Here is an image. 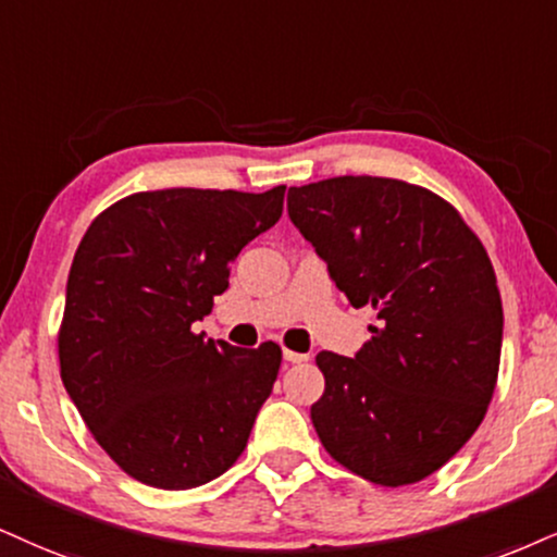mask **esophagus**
I'll return each instance as SVG.
<instances>
[{"instance_id":"obj_1","label":"esophagus","mask_w":557,"mask_h":557,"mask_svg":"<svg viewBox=\"0 0 557 557\" xmlns=\"http://www.w3.org/2000/svg\"><path fill=\"white\" fill-rule=\"evenodd\" d=\"M284 359L289 361V363H301V361L310 359V356H307V354H299V351H289V348H284Z\"/></svg>"}]
</instances>
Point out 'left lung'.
<instances>
[{
  "label": "left lung",
  "instance_id": "obj_1",
  "mask_svg": "<svg viewBox=\"0 0 557 557\" xmlns=\"http://www.w3.org/2000/svg\"><path fill=\"white\" fill-rule=\"evenodd\" d=\"M289 216L351 307L376 312L354 359H314L322 446L384 488L429 478L475 434L498 382L504 307L488 252L455 206L395 177L289 188Z\"/></svg>",
  "mask_w": 557,
  "mask_h": 557
}]
</instances>
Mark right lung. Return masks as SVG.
Here are the masks:
<instances>
[{
    "label": "right lung",
    "mask_w": 557,
    "mask_h": 557,
    "mask_svg": "<svg viewBox=\"0 0 557 557\" xmlns=\"http://www.w3.org/2000/svg\"><path fill=\"white\" fill-rule=\"evenodd\" d=\"M284 190L126 196L92 219L74 252L61 382L95 442L144 485L196 488L247 446L281 348L203 341L190 325L226 292L239 250L278 222Z\"/></svg>",
    "instance_id": "obj_1"
}]
</instances>
